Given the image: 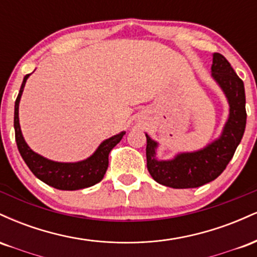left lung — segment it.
<instances>
[{
  "instance_id": "1",
  "label": "left lung",
  "mask_w": 257,
  "mask_h": 257,
  "mask_svg": "<svg viewBox=\"0 0 257 257\" xmlns=\"http://www.w3.org/2000/svg\"><path fill=\"white\" fill-rule=\"evenodd\" d=\"M211 77L229 106L228 118L219 138L197 151L179 152L170 159H159V143L145 133L147 169L158 184L172 188H196L208 184L226 169L239 145L246 124L243 81L220 53L213 54Z\"/></svg>"
}]
</instances>
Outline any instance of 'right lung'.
<instances>
[{"instance_id":"right-lung-1","label":"right lung","mask_w":257,"mask_h":257,"mask_svg":"<svg viewBox=\"0 0 257 257\" xmlns=\"http://www.w3.org/2000/svg\"><path fill=\"white\" fill-rule=\"evenodd\" d=\"M31 73L23 79L22 87L14 105V131L18 150L26 166L34 173V175L44 184L52 186L57 190L76 191L87 188L98 184L104 178L108 167V155L111 150L122 140L125 132H120L113 137L106 139L98 146L93 155L79 162H55L38 155L26 144L23 137L19 123V104L24 91L26 81Z\"/></svg>"}]
</instances>
